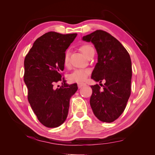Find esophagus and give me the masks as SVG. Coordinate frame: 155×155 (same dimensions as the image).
<instances>
[{"instance_id":"1","label":"esophagus","mask_w":155,"mask_h":155,"mask_svg":"<svg viewBox=\"0 0 155 155\" xmlns=\"http://www.w3.org/2000/svg\"><path fill=\"white\" fill-rule=\"evenodd\" d=\"M85 85H86V84L84 83H78V87L79 88H81L83 87H85Z\"/></svg>"}]
</instances>
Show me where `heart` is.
I'll return each instance as SVG.
<instances>
[{"mask_svg":"<svg viewBox=\"0 0 155 155\" xmlns=\"http://www.w3.org/2000/svg\"><path fill=\"white\" fill-rule=\"evenodd\" d=\"M93 48L90 45H83L81 46V50L85 56H87L89 51ZM63 63L65 66H68L69 63V52L66 51L64 55ZM90 71L87 69H76L68 75V79L71 82H82L85 81L88 76Z\"/></svg>","mask_w":155,"mask_h":155,"instance_id":"obj_1","label":"heart"}]
</instances>
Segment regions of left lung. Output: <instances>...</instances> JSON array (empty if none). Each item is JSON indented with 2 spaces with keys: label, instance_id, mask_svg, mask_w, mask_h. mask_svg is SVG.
Returning a JSON list of instances; mask_svg holds the SVG:
<instances>
[{
  "label": "left lung",
  "instance_id": "obj_1",
  "mask_svg": "<svg viewBox=\"0 0 155 155\" xmlns=\"http://www.w3.org/2000/svg\"><path fill=\"white\" fill-rule=\"evenodd\" d=\"M82 40L91 42L97 54V63L91 78L105 83L101 87L92 85L90 105L96 118L110 123L124 111L130 95L132 64L128 51L120 41L109 33L96 30L83 36Z\"/></svg>",
  "mask_w": 155,
  "mask_h": 155
}]
</instances>
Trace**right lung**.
<instances>
[{"label":"right lung","instance_id":"right-lung-1","mask_svg":"<svg viewBox=\"0 0 155 155\" xmlns=\"http://www.w3.org/2000/svg\"><path fill=\"white\" fill-rule=\"evenodd\" d=\"M77 34L49 31L39 37L25 59L24 81L28 100L40 122L49 128L58 127L66 120L70 99L78 90L76 83L68 85L60 72L64 70V55ZM63 81L55 89V82Z\"/></svg>","mask_w":155,"mask_h":155}]
</instances>
